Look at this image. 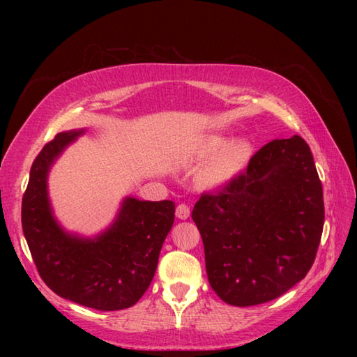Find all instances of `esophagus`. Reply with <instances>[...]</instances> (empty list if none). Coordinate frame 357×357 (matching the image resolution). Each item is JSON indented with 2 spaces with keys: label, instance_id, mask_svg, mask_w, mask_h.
Masks as SVG:
<instances>
[{
  "label": "esophagus",
  "instance_id": "1",
  "mask_svg": "<svg viewBox=\"0 0 357 357\" xmlns=\"http://www.w3.org/2000/svg\"><path fill=\"white\" fill-rule=\"evenodd\" d=\"M189 215H190V208L184 203L178 204V206H176V217H178V219L185 220V219H189Z\"/></svg>",
  "mask_w": 357,
  "mask_h": 357
}]
</instances>
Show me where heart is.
I'll return each instance as SVG.
<instances>
[{
    "label": "heart",
    "instance_id": "obj_1",
    "mask_svg": "<svg viewBox=\"0 0 357 357\" xmlns=\"http://www.w3.org/2000/svg\"><path fill=\"white\" fill-rule=\"evenodd\" d=\"M253 155V144L239 138L228 143L222 134L203 137L192 154V162L203 164L210 160L198 173V183L203 187H220L234 179L249 165Z\"/></svg>",
    "mask_w": 357,
    "mask_h": 357
}]
</instances>
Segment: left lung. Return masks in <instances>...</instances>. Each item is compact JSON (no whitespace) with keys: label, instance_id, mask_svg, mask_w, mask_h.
Listing matches in <instances>:
<instances>
[{"label":"left lung","instance_id":"left-lung-1","mask_svg":"<svg viewBox=\"0 0 357 357\" xmlns=\"http://www.w3.org/2000/svg\"><path fill=\"white\" fill-rule=\"evenodd\" d=\"M208 280L229 305H258L301 282L324 223L323 185L304 138L273 140L244 173L202 193L192 211Z\"/></svg>","mask_w":357,"mask_h":357}]
</instances>
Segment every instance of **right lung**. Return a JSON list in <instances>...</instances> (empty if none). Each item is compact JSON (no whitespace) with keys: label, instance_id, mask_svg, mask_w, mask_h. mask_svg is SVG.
Masks as SVG:
<instances>
[{"label":"right lung","instance_id":"right-lung-1","mask_svg":"<svg viewBox=\"0 0 357 357\" xmlns=\"http://www.w3.org/2000/svg\"><path fill=\"white\" fill-rule=\"evenodd\" d=\"M82 132H59L34 159L22 200L23 234L40 279L52 291L89 309H129L155 274L162 244L174 222V203L126 198L116 222L100 236L66 234L52 215L47 173Z\"/></svg>","mask_w":357,"mask_h":357}]
</instances>
